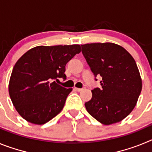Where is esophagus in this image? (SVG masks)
Returning a JSON list of instances; mask_svg holds the SVG:
<instances>
[{"label":"esophagus","instance_id":"esophagus-1","mask_svg":"<svg viewBox=\"0 0 152 152\" xmlns=\"http://www.w3.org/2000/svg\"><path fill=\"white\" fill-rule=\"evenodd\" d=\"M75 91H78V92H80V91H83V89H81V88H75Z\"/></svg>","mask_w":152,"mask_h":152}]
</instances>
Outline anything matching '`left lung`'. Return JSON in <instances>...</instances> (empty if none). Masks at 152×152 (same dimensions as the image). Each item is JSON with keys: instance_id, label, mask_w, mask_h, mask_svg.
<instances>
[{"instance_id": "left-lung-1", "label": "left lung", "mask_w": 152, "mask_h": 152, "mask_svg": "<svg viewBox=\"0 0 152 152\" xmlns=\"http://www.w3.org/2000/svg\"><path fill=\"white\" fill-rule=\"evenodd\" d=\"M81 49L95 77H102L101 88L93 89L91 100L85 103L87 111L103 125L122 121L135 108L142 91L135 59L112 42L84 44Z\"/></svg>"}]
</instances>
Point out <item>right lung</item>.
Masks as SVG:
<instances>
[{"instance_id": "right-lung-1", "label": "right lung", "mask_w": 152, "mask_h": 152, "mask_svg": "<svg viewBox=\"0 0 152 152\" xmlns=\"http://www.w3.org/2000/svg\"><path fill=\"white\" fill-rule=\"evenodd\" d=\"M80 52V45H39L19 58L8 90L16 110L24 119L42 125L61 112L72 88H63L55 80L66 79L65 65Z\"/></svg>"}]
</instances>
